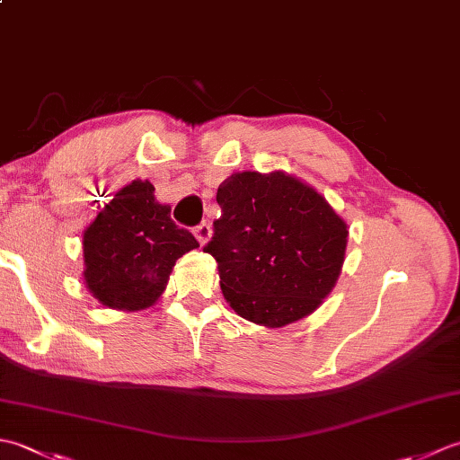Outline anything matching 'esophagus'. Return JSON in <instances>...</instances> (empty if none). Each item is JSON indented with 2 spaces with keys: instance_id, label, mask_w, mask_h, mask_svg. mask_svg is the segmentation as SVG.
I'll use <instances>...</instances> for the list:
<instances>
[{
  "instance_id": "obj_1",
  "label": "esophagus",
  "mask_w": 460,
  "mask_h": 460,
  "mask_svg": "<svg viewBox=\"0 0 460 460\" xmlns=\"http://www.w3.org/2000/svg\"><path fill=\"white\" fill-rule=\"evenodd\" d=\"M193 233H195V237H198L199 243H205V241L211 237V223L209 221H201L198 227L193 229Z\"/></svg>"
}]
</instances>
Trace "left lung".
<instances>
[{"mask_svg":"<svg viewBox=\"0 0 460 460\" xmlns=\"http://www.w3.org/2000/svg\"><path fill=\"white\" fill-rule=\"evenodd\" d=\"M217 203L203 252L217 261L231 308L272 328L314 312L336 285L348 239L326 199L282 172H243L221 185Z\"/></svg>","mask_w":460,"mask_h":460,"instance_id":"left-lung-1","label":"left lung"}]
</instances>
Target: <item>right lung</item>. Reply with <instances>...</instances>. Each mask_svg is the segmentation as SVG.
Listing matches in <instances>:
<instances>
[{"mask_svg":"<svg viewBox=\"0 0 460 460\" xmlns=\"http://www.w3.org/2000/svg\"><path fill=\"white\" fill-rule=\"evenodd\" d=\"M199 243L175 225L154 198L150 181L136 180L114 195L84 231V280L104 306H152L168 285L175 261Z\"/></svg>","mask_w":460,"mask_h":460,"instance_id":"1","label":"right lung"}]
</instances>
